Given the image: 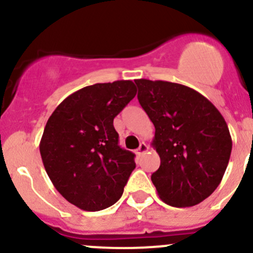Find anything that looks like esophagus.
Here are the masks:
<instances>
[{"label":"esophagus","instance_id":"obj_1","mask_svg":"<svg viewBox=\"0 0 253 253\" xmlns=\"http://www.w3.org/2000/svg\"><path fill=\"white\" fill-rule=\"evenodd\" d=\"M147 150H148V145L145 144L144 142H143V143H141V144H139L138 149H137V155H142L143 153H145Z\"/></svg>","mask_w":253,"mask_h":253}]
</instances>
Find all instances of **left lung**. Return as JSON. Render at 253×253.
<instances>
[{"mask_svg": "<svg viewBox=\"0 0 253 253\" xmlns=\"http://www.w3.org/2000/svg\"><path fill=\"white\" fill-rule=\"evenodd\" d=\"M138 101L155 127L160 167L152 181L167 205L205 201L223 178L233 141L225 120L202 94L167 81L136 79Z\"/></svg>", "mask_w": 253, "mask_h": 253, "instance_id": "left-lung-1", "label": "left lung"}]
</instances>
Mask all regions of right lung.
Segmentation results:
<instances>
[{
    "mask_svg": "<svg viewBox=\"0 0 253 253\" xmlns=\"http://www.w3.org/2000/svg\"><path fill=\"white\" fill-rule=\"evenodd\" d=\"M136 93L132 81L96 83L68 95L48 117L39 145L42 164L56 190L82 211L115 205L136 168L114 127Z\"/></svg>",
    "mask_w": 253,
    "mask_h": 253,
    "instance_id": "right-lung-1",
    "label": "right lung"
}]
</instances>
